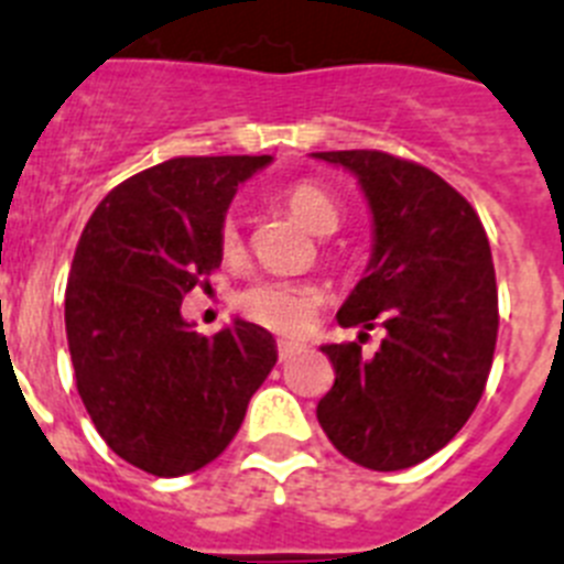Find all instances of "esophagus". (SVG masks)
<instances>
[{
  "label": "esophagus",
  "mask_w": 564,
  "mask_h": 564,
  "mask_svg": "<svg viewBox=\"0 0 564 564\" xmlns=\"http://www.w3.org/2000/svg\"><path fill=\"white\" fill-rule=\"evenodd\" d=\"M301 349H303V343L297 340H278V357H281V364L283 360H289L292 355H297Z\"/></svg>",
  "instance_id": "obj_1"
}]
</instances>
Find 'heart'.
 <instances>
[{"label":"heart","instance_id":"obj_1","mask_svg":"<svg viewBox=\"0 0 564 564\" xmlns=\"http://www.w3.org/2000/svg\"><path fill=\"white\" fill-rule=\"evenodd\" d=\"M283 204L297 221L315 235H332L343 224L340 200L326 187L315 181H297L283 193ZM218 249L224 258H235L241 252V229L232 215H227L218 229ZM235 306L247 315L249 321L261 323L267 329L283 332V335H297L315 321L317 310L323 306V286L312 281H261L249 283L238 292Z\"/></svg>","mask_w":564,"mask_h":564}]
</instances>
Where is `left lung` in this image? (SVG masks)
<instances>
[{
	"mask_svg": "<svg viewBox=\"0 0 564 564\" xmlns=\"http://www.w3.org/2000/svg\"><path fill=\"white\" fill-rule=\"evenodd\" d=\"M357 175L375 224L366 275L340 326L386 337L371 357L326 343L335 386L317 423L337 452L371 471L423 463L477 409L497 346V278L479 215L429 166L380 150L312 153Z\"/></svg>",
	"mask_w": 564,
	"mask_h": 564,
	"instance_id": "obj_1",
	"label": "left lung"
}]
</instances>
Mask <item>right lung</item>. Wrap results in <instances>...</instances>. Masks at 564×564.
I'll return each mask as SVG.
<instances>
[{
    "mask_svg": "<svg viewBox=\"0 0 564 564\" xmlns=\"http://www.w3.org/2000/svg\"><path fill=\"white\" fill-rule=\"evenodd\" d=\"M269 155H184L121 181L73 254L65 326L78 398L112 452L181 477L232 443L278 360L247 321L198 335L181 301L221 267L218 229L238 184Z\"/></svg>",
    "mask_w": 564,
    "mask_h": 564,
    "instance_id": "right-lung-1",
    "label": "right lung"
}]
</instances>
